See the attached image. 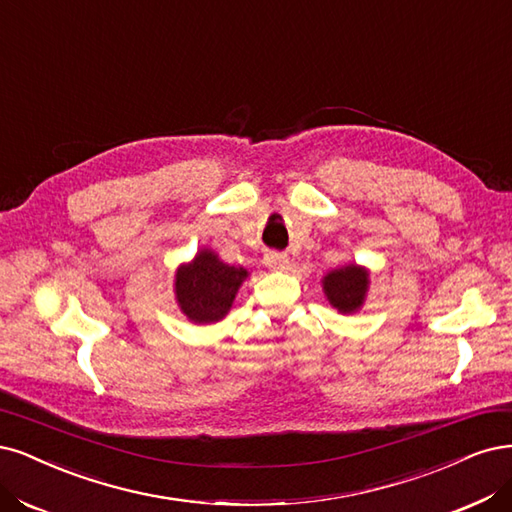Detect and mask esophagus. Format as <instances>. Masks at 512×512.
Returning <instances> with one entry per match:
<instances>
[{"mask_svg": "<svg viewBox=\"0 0 512 512\" xmlns=\"http://www.w3.org/2000/svg\"><path fill=\"white\" fill-rule=\"evenodd\" d=\"M264 264H267L271 271H284L288 269L290 258L288 254H281V252H267L264 254Z\"/></svg>", "mask_w": 512, "mask_h": 512, "instance_id": "obj_1", "label": "esophagus"}]
</instances>
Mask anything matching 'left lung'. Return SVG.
<instances>
[{
	"instance_id": "left-lung-1",
	"label": "left lung",
	"mask_w": 512,
	"mask_h": 512,
	"mask_svg": "<svg viewBox=\"0 0 512 512\" xmlns=\"http://www.w3.org/2000/svg\"><path fill=\"white\" fill-rule=\"evenodd\" d=\"M368 273L356 264H349L345 269L332 271L324 277V292L332 307H337L343 313L356 311L366 294Z\"/></svg>"
}]
</instances>
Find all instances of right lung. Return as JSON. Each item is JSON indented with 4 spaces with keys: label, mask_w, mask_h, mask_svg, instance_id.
I'll return each mask as SVG.
<instances>
[{
    "label": "right lung",
    "mask_w": 512,
    "mask_h": 512,
    "mask_svg": "<svg viewBox=\"0 0 512 512\" xmlns=\"http://www.w3.org/2000/svg\"><path fill=\"white\" fill-rule=\"evenodd\" d=\"M245 275V269L228 267L216 254L201 252L175 275L178 303L192 322H218L231 309Z\"/></svg>",
    "instance_id": "obj_1"
}]
</instances>
